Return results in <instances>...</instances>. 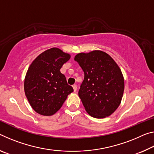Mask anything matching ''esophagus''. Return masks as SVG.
<instances>
[{
  "label": "esophagus",
  "instance_id": "1",
  "mask_svg": "<svg viewBox=\"0 0 154 154\" xmlns=\"http://www.w3.org/2000/svg\"><path fill=\"white\" fill-rule=\"evenodd\" d=\"M72 88H73V90H74V92H76L77 90V85H73V86H72Z\"/></svg>",
  "mask_w": 154,
  "mask_h": 154
}]
</instances>
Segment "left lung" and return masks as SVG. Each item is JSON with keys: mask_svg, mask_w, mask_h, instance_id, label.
<instances>
[{"mask_svg": "<svg viewBox=\"0 0 154 154\" xmlns=\"http://www.w3.org/2000/svg\"><path fill=\"white\" fill-rule=\"evenodd\" d=\"M75 60L84 72L79 97L86 111L97 119L110 116L120 106L125 88L118 64L99 50L78 53Z\"/></svg>", "mask_w": 154, "mask_h": 154, "instance_id": "8db88e82", "label": "left lung"}]
</instances>
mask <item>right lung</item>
Masks as SVG:
<instances>
[{
  "mask_svg": "<svg viewBox=\"0 0 154 154\" xmlns=\"http://www.w3.org/2000/svg\"><path fill=\"white\" fill-rule=\"evenodd\" d=\"M70 57L60 48H51L39 55L29 66L24 78V93L31 108L40 115L55 114L73 92L60 72Z\"/></svg>",
  "mask_w": 154,
  "mask_h": 154,
  "instance_id": "1",
  "label": "right lung"
}]
</instances>
